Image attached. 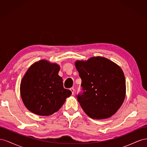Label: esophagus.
<instances>
[{"mask_svg":"<svg viewBox=\"0 0 147 147\" xmlns=\"http://www.w3.org/2000/svg\"><path fill=\"white\" fill-rule=\"evenodd\" d=\"M70 90L71 91V92H72V94L74 95V89L73 88H71L70 89Z\"/></svg>","mask_w":147,"mask_h":147,"instance_id":"34e87169","label":"esophagus"}]
</instances>
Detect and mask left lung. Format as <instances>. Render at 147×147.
<instances>
[{
    "instance_id": "left-lung-1",
    "label": "left lung",
    "mask_w": 147,
    "mask_h": 147,
    "mask_svg": "<svg viewBox=\"0 0 147 147\" xmlns=\"http://www.w3.org/2000/svg\"><path fill=\"white\" fill-rule=\"evenodd\" d=\"M75 67L82 79V95L78 101L88 117L110 118L121 107L126 96V80L121 68L102 56L77 60Z\"/></svg>"
}]
</instances>
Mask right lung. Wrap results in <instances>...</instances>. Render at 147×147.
<instances>
[{
	"label": "right lung",
	"instance_id": "1",
	"mask_svg": "<svg viewBox=\"0 0 147 147\" xmlns=\"http://www.w3.org/2000/svg\"><path fill=\"white\" fill-rule=\"evenodd\" d=\"M59 70V64L42 59L31 65L25 73L20 84V94L30 112L49 116L57 112L72 94L64 88Z\"/></svg>",
	"mask_w": 147,
	"mask_h": 147
}]
</instances>
